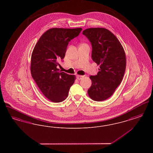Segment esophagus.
Instances as JSON below:
<instances>
[{
  "instance_id": "1",
  "label": "esophagus",
  "mask_w": 153,
  "mask_h": 153,
  "mask_svg": "<svg viewBox=\"0 0 153 153\" xmlns=\"http://www.w3.org/2000/svg\"><path fill=\"white\" fill-rule=\"evenodd\" d=\"M76 77H77V79L78 80H81L84 76H81V75H77Z\"/></svg>"
}]
</instances>
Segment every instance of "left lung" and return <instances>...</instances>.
Returning <instances> with one entry per match:
<instances>
[{"label": "left lung", "instance_id": "1", "mask_svg": "<svg viewBox=\"0 0 153 153\" xmlns=\"http://www.w3.org/2000/svg\"><path fill=\"white\" fill-rule=\"evenodd\" d=\"M82 34L92 45L93 61L100 65L97 75L89 77L92 85L88 94L95 101H103L112 95L123 80L126 54L118 39L107 29L89 28Z\"/></svg>", "mask_w": 153, "mask_h": 153}]
</instances>
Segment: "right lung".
Wrapping results in <instances>:
<instances>
[{
    "mask_svg": "<svg viewBox=\"0 0 153 153\" xmlns=\"http://www.w3.org/2000/svg\"><path fill=\"white\" fill-rule=\"evenodd\" d=\"M81 28H52L38 41L31 54V73L44 96L54 102L65 100L75 75L61 72L58 61L65 57L69 42L78 36Z\"/></svg>",
    "mask_w": 153,
    "mask_h": 153,
    "instance_id": "add662e5",
    "label": "right lung"
}]
</instances>
